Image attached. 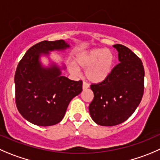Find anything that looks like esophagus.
<instances>
[{"instance_id": "34e87169", "label": "esophagus", "mask_w": 160, "mask_h": 160, "mask_svg": "<svg viewBox=\"0 0 160 160\" xmlns=\"http://www.w3.org/2000/svg\"><path fill=\"white\" fill-rule=\"evenodd\" d=\"M82 88H83V90L88 89V88H89V84H88V83H87L86 82H83V86H82Z\"/></svg>"}]
</instances>
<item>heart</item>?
I'll use <instances>...</instances> for the list:
<instances>
[{
    "label": "heart",
    "instance_id": "obj_1",
    "mask_svg": "<svg viewBox=\"0 0 160 160\" xmlns=\"http://www.w3.org/2000/svg\"><path fill=\"white\" fill-rule=\"evenodd\" d=\"M75 65L71 64L69 69L70 72L77 74L79 69L86 70L85 74L89 81L99 83L106 80L114 69L115 55L108 49L94 48L82 52L77 55Z\"/></svg>",
    "mask_w": 160,
    "mask_h": 160
}]
</instances>
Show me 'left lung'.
Instances as JSON below:
<instances>
[{
	"mask_svg": "<svg viewBox=\"0 0 160 160\" xmlns=\"http://www.w3.org/2000/svg\"><path fill=\"white\" fill-rule=\"evenodd\" d=\"M119 63L103 82L91 85L94 99L89 105L92 119L111 127L126 121L134 113L144 94L145 70L140 58L128 48L115 44Z\"/></svg>",
	"mask_w": 160,
	"mask_h": 160,
	"instance_id": "obj_1",
	"label": "left lung"
}]
</instances>
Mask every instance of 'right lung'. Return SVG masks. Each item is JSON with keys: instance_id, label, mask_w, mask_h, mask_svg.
Segmentation results:
<instances>
[{"instance_id": "right-lung-1", "label": "right lung", "mask_w": 160, "mask_h": 160, "mask_svg": "<svg viewBox=\"0 0 160 160\" xmlns=\"http://www.w3.org/2000/svg\"><path fill=\"white\" fill-rule=\"evenodd\" d=\"M69 44L63 40L44 41L26 52L15 74V103L20 114L37 126L57 124L63 119L70 101L82 91V81L62 76V69L52 62L42 66L41 55L52 51H64Z\"/></svg>"}]
</instances>
